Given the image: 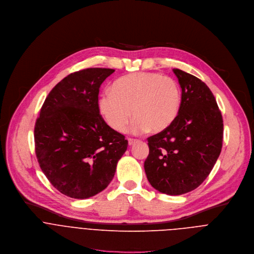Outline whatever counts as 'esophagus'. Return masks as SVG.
Segmentation results:
<instances>
[{"instance_id":"esophagus-1","label":"esophagus","mask_w":254,"mask_h":254,"mask_svg":"<svg viewBox=\"0 0 254 254\" xmlns=\"http://www.w3.org/2000/svg\"><path fill=\"white\" fill-rule=\"evenodd\" d=\"M138 142V140H136V139H133V138H128V144L130 145V146H132V145H134L135 143H137Z\"/></svg>"}]
</instances>
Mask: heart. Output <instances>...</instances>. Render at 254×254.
I'll use <instances>...</instances> for the list:
<instances>
[{"label":"heart","instance_id":"1","mask_svg":"<svg viewBox=\"0 0 254 254\" xmlns=\"http://www.w3.org/2000/svg\"><path fill=\"white\" fill-rule=\"evenodd\" d=\"M181 103L182 92L176 80L140 72L118 79L112 91L100 95L98 107L106 123L117 132L125 129L133 115L130 131L139 134L167 129L176 120Z\"/></svg>","mask_w":254,"mask_h":254}]
</instances>
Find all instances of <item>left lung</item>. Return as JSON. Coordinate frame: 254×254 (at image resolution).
Listing matches in <instances>:
<instances>
[{
	"instance_id": "obj_1",
	"label": "left lung",
	"mask_w": 254,
	"mask_h": 254,
	"mask_svg": "<svg viewBox=\"0 0 254 254\" xmlns=\"http://www.w3.org/2000/svg\"><path fill=\"white\" fill-rule=\"evenodd\" d=\"M173 72L182 89L180 112L171 126L147 139L144 169L156 190L180 195L197 188L211 172L222 148L223 119L204 82L179 69Z\"/></svg>"
}]
</instances>
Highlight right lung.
Segmentation results:
<instances>
[{"instance_id": "1", "label": "right lung", "mask_w": 254, "mask_h": 254, "mask_svg": "<svg viewBox=\"0 0 254 254\" xmlns=\"http://www.w3.org/2000/svg\"><path fill=\"white\" fill-rule=\"evenodd\" d=\"M115 70L88 68L61 80L47 96L36 120L39 165L57 190L85 199L104 190L114 177L128 141L104 121L99 88Z\"/></svg>"}]
</instances>
